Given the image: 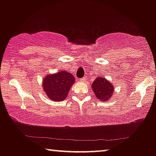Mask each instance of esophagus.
Segmentation results:
<instances>
[{"label":"esophagus","instance_id":"esophagus-1","mask_svg":"<svg viewBox=\"0 0 156 156\" xmlns=\"http://www.w3.org/2000/svg\"><path fill=\"white\" fill-rule=\"evenodd\" d=\"M85 80H86V78H80V79H79L80 82H85Z\"/></svg>","mask_w":156,"mask_h":156}]
</instances>
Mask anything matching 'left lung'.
Listing matches in <instances>:
<instances>
[{"label": "left lung", "mask_w": 156, "mask_h": 156, "mask_svg": "<svg viewBox=\"0 0 156 156\" xmlns=\"http://www.w3.org/2000/svg\"><path fill=\"white\" fill-rule=\"evenodd\" d=\"M92 90L97 99L105 102L113 95L114 87L108 80L102 77H97L92 83Z\"/></svg>", "instance_id": "1"}]
</instances>
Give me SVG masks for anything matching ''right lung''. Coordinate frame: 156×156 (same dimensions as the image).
I'll list each match as a JSON object with an SVG mask.
<instances>
[{
    "mask_svg": "<svg viewBox=\"0 0 156 156\" xmlns=\"http://www.w3.org/2000/svg\"><path fill=\"white\" fill-rule=\"evenodd\" d=\"M75 80L74 76L70 73L62 71L44 78L43 88L46 96L51 100L61 102L68 95Z\"/></svg>",
    "mask_w": 156,
    "mask_h": 156,
    "instance_id": "obj_1",
    "label": "right lung"
}]
</instances>
